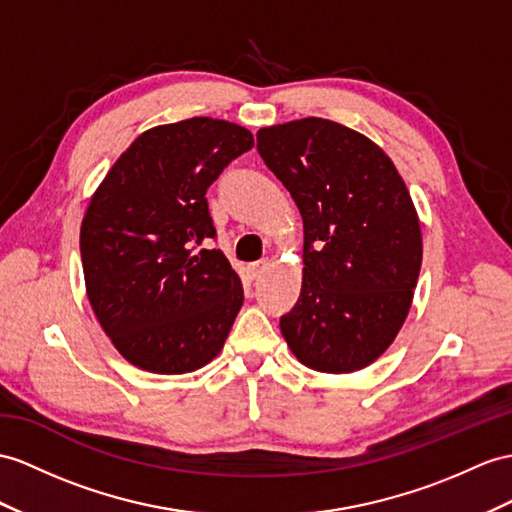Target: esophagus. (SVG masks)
I'll return each mask as SVG.
<instances>
[{
	"instance_id": "1",
	"label": "esophagus",
	"mask_w": 512,
	"mask_h": 512,
	"mask_svg": "<svg viewBox=\"0 0 512 512\" xmlns=\"http://www.w3.org/2000/svg\"><path fill=\"white\" fill-rule=\"evenodd\" d=\"M267 269H269V263H267V260H260V263H252V265L247 267L249 276H252V278H260Z\"/></svg>"
}]
</instances>
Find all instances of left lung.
<instances>
[{
	"instance_id": "obj_1",
	"label": "left lung",
	"mask_w": 512,
	"mask_h": 512,
	"mask_svg": "<svg viewBox=\"0 0 512 512\" xmlns=\"http://www.w3.org/2000/svg\"><path fill=\"white\" fill-rule=\"evenodd\" d=\"M258 154L304 221L302 293L280 330L299 363L365 369L402 330L419 280V215L393 160L341 123L260 128Z\"/></svg>"
}]
</instances>
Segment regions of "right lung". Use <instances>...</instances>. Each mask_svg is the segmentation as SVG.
<instances>
[{"instance_id":"1","label":"right lung","mask_w":512,"mask_h":512,"mask_svg":"<svg viewBox=\"0 0 512 512\" xmlns=\"http://www.w3.org/2000/svg\"><path fill=\"white\" fill-rule=\"evenodd\" d=\"M254 136L193 117L136 136L91 195L80 228L86 295L134 367L178 376L208 365L243 306V286L215 239L206 191Z\"/></svg>"}]
</instances>
